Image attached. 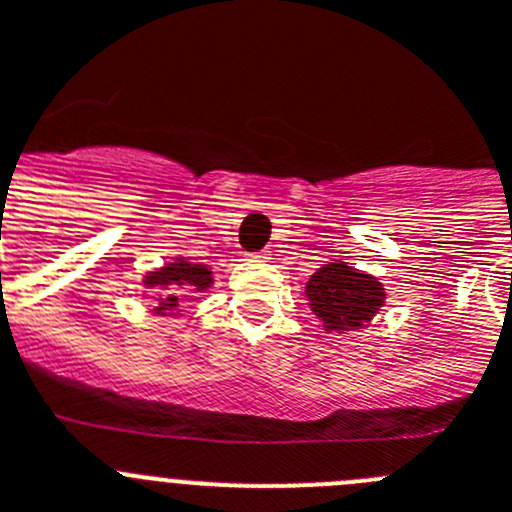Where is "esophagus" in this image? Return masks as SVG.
I'll return each mask as SVG.
<instances>
[{
    "instance_id": "34e87169",
    "label": "esophagus",
    "mask_w": 512,
    "mask_h": 512,
    "mask_svg": "<svg viewBox=\"0 0 512 512\" xmlns=\"http://www.w3.org/2000/svg\"><path fill=\"white\" fill-rule=\"evenodd\" d=\"M248 259H251V261H269V259H271V251H259V253H251V256H248Z\"/></svg>"
}]
</instances>
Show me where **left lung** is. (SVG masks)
Listing matches in <instances>:
<instances>
[{
	"instance_id": "obj_1",
	"label": "left lung",
	"mask_w": 512,
	"mask_h": 512,
	"mask_svg": "<svg viewBox=\"0 0 512 512\" xmlns=\"http://www.w3.org/2000/svg\"><path fill=\"white\" fill-rule=\"evenodd\" d=\"M307 297L328 330H354L372 318L382 305L384 292L374 277L359 274L346 264H328L312 274Z\"/></svg>"
}]
</instances>
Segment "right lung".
I'll list each match as a JSON object with an SVG mask.
<instances>
[{
	"instance_id": "obj_1",
	"label": "right lung",
	"mask_w": 512,
	"mask_h": 512,
	"mask_svg": "<svg viewBox=\"0 0 512 512\" xmlns=\"http://www.w3.org/2000/svg\"><path fill=\"white\" fill-rule=\"evenodd\" d=\"M210 271L202 269L197 264H189V261H179V264H169L164 271H156L148 277V287H166L169 295H164L161 300V310H174L179 307V289L197 287L205 289L210 287Z\"/></svg>"
}]
</instances>
